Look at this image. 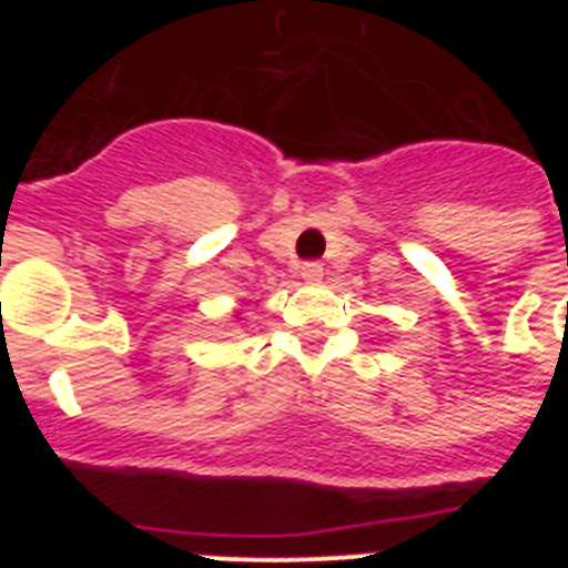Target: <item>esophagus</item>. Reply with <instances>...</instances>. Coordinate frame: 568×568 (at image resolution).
<instances>
[{"instance_id": "esophagus-1", "label": "esophagus", "mask_w": 568, "mask_h": 568, "mask_svg": "<svg viewBox=\"0 0 568 568\" xmlns=\"http://www.w3.org/2000/svg\"><path fill=\"white\" fill-rule=\"evenodd\" d=\"M301 278L307 281V284H318V281L324 278V264H318V261L301 264Z\"/></svg>"}]
</instances>
